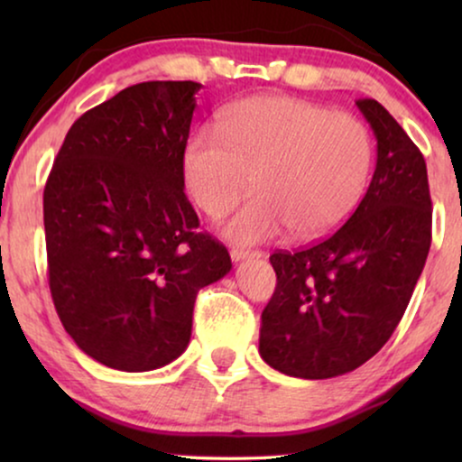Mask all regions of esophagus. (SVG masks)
Here are the masks:
<instances>
[{
	"label": "esophagus",
	"mask_w": 462,
	"mask_h": 462,
	"mask_svg": "<svg viewBox=\"0 0 462 462\" xmlns=\"http://www.w3.org/2000/svg\"><path fill=\"white\" fill-rule=\"evenodd\" d=\"M229 254H231L233 261L239 263V261H244V258L261 256V252H258V250H245V248H231Z\"/></svg>",
	"instance_id": "obj_1"
}]
</instances>
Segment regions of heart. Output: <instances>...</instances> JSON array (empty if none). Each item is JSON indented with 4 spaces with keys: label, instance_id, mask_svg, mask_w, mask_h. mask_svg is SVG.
I'll return each instance as SVG.
<instances>
[{
    "label": "heart",
    "instance_id": "b5f03b06",
    "mask_svg": "<svg viewBox=\"0 0 462 462\" xmlns=\"http://www.w3.org/2000/svg\"><path fill=\"white\" fill-rule=\"evenodd\" d=\"M370 166L372 138L362 119L282 94L229 105L218 130H195L182 149V180L210 218L254 185L256 195L223 225L237 244L290 231L318 239L338 229L362 201Z\"/></svg>",
    "mask_w": 462,
    "mask_h": 462
}]
</instances>
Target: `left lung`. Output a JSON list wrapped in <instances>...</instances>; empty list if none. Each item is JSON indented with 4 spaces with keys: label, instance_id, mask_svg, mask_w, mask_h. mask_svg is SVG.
Listing matches in <instances>:
<instances>
[{
    "label": "left lung",
    "instance_id": "8db88e82",
    "mask_svg": "<svg viewBox=\"0 0 462 462\" xmlns=\"http://www.w3.org/2000/svg\"><path fill=\"white\" fill-rule=\"evenodd\" d=\"M359 111L376 136V170L357 210L330 237L269 256L275 292L258 351L288 376H340L383 349L400 324L431 248L427 163L374 98Z\"/></svg>",
    "mask_w": 462,
    "mask_h": 462
}]
</instances>
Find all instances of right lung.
I'll return each instance as SVG.
<instances>
[{"label":"right lung","instance_id":"obj_1","mask_svg":"<svg viewBox=\"0 0 462 462\" xmlns=\"http://www.w3.org/2000/svg\"><path fill=\"white\" fill-rule=\"evenodd\" d=\"M195 81H143L86 111L43 189L48 283L86 356L147 372L187 349L198 292L229 252L185 195L182 149Z\"/></svg>","mask_w":462,"mask_h":462}]
</instances>
